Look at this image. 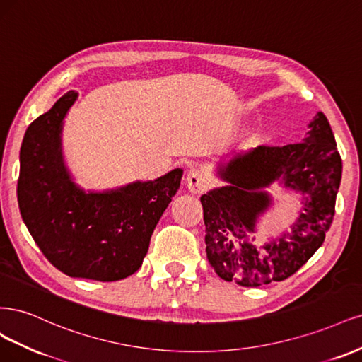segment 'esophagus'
I'll use <instances>...</instances> for the list:
<instances>
[{
  "label": "esophagus",
  "instance_id": "1",
  "mask_svg": "<svg viewBox=\"0 0 362 362\" xmlns=\"http://www.w3.org/2000/svg\"><path fill=\"white\" fill-rule=\"evenodd\" d=\"M186 186L192 194H202L207 188V179L204 176V173L198 168H194L188 173L186 176Z\"/></svg>",
  "mask_w": 362,
  "mask_h": 362
}]
</instances>
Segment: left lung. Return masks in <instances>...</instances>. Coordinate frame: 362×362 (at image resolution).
Instances as JSON below:
<instances>
[{
	"instance_id": "8db88e82",
	"label": "left lung",
	"mask_w": 362,
	"mask_h": 362,
	"mask_svg": "<svg viewBox=\"0 0 362 362\" xmlns=\"http://www.w3.org/2000/svg\"><path fill=\"white\" fill-rule=\"evenodd\" d=\"M302 143L259 146L219 164L227 182L202 195L206 252L218 276L243 287H259L293 275L325 240L341 182V158L323 112L308 124ZM305 195V209L288 233L265 244L262 253L246 240L272 204L264 188L274 181Z\"/></svg>"
}]
</instances>
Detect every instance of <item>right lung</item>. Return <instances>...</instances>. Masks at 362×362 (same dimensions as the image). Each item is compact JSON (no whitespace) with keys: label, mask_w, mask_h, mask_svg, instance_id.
Returning a JSON list of instances; mask_svg holds the SVG:
<instances>
[{"label":"right lung","mask_w":362,"mask_h":362,"mask_svg":"<svg viewBox=\"0 0 362 362\" xmlns=\"http://www.w3.org/2000/svg\"><path fill=\"white\" fill-rule=\"evenodd\" d=\"M76 98V91H67L28 126L19 153V211L58 271L119 281L141 267L151 233L177 192L183 171L103 192L81 189L62 151L63 122Z\"/></svg>","instance_id":"obj_1"}]
</instances>
